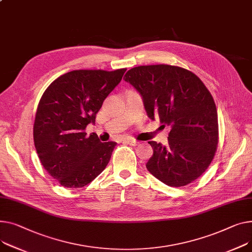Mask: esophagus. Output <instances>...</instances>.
Here are the masks:
<instances>
[{"instance_id":"esophagus-1","label":"esophagus","mask_w":252,"mask_h":252,"mask_svg":"<svg viewBox=\"0 0 252 252\" xmlns=\"http://www.w3.org/2000/svg\"><path fill=\"white\" fill-rule=\"evenodd\" d=\"M123 143L128 144L130 146H137L139 144V142H137L136 140H133L131 138H125V139H123Z\"/></svg>"}]
</instances>
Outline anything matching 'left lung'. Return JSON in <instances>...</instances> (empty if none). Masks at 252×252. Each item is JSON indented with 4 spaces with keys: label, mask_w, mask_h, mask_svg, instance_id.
Segmentation results:
<instances>
[{
    "label": "left lung",
    "mask_w": 252,
    "mask_h": 252,
    "mask_svg": "<svg viewBox=\"0 0 252 252\" xmlns=\"http://www.w3.org/2000/svg\"><path fill=\"white\" fill-rule=\"evenodd\" d=\"M142 95L151 120L171 126L168 146L152 141L147 169L169 187L188 186L213 161L219 126L212 94L195 74L170 64L140 65L124 77Z\"/></svg>",
    "instance_id": "obj_1"
}]
</instances>
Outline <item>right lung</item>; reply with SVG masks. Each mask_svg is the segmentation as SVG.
<instances>
[{
  "label": "right lung",
  "mask_w": 252,
  "mask_h": 252,
  "mask_svg": "<svg viewBox=\"0 0 252 252\" xmlns=\"http://www.w3.org/2000/svg\"><path fill=\"white\" fill-rule=\"evenodd\" d=\"M126 71L75 70L60 76L42 94L33 140L43 168L62 187H85L107 166L116 143H101L85 129L95 123L104 99Z\"/></svg>",
  "instance_id": "add662e5"
}]
</instances>
